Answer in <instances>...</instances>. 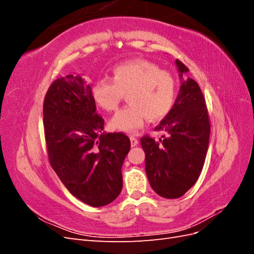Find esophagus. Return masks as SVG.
<instances>
[{"label": "esophagus", "instance_id": "34e87169", "mask_svg": "<svg viewBox=\"0 0 254 254\" xmlns=\"http://www.w3.org/2000/svg\"><path fill=\"white\" fill-rule=\"evenodd\" d=\"M130 143H131V147H134V146H136L137 143H139V140L134 136H130Z\"/></svg>", "mask_w": 254, "mask_h": 254}]
</instances>
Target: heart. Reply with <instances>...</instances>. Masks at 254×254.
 <instances>
[{
    "instance_id": "heart-1",
    "label": "heart",
    "mask_w": 254,
    "mask_h": 254,
    "mask_svg": "<svg viewBox=\"0 0 254 254\" xmlns=\"http://www.w3.org/2000/svg\"><path fill=\"white\" fill-rule=\"evenodd\" d=\"M176 80L167 71L147 60H130L118 64L112 79L103 77L92 88L95 103L106 111H115L127 94L130 103L111 120L112 128L133 133L151 122L163 119L171 111L176 97Z\"/></svg>"
}]
</instances>
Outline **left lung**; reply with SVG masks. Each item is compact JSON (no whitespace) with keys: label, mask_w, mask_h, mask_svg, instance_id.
I'll list each match as a JSON object with an SVG mask.
<instances>
[{"label":"left lung","mask_w":254,"mask_h":254,"mask_svg":"<svg viewBox=\"0 0 254 254\" xmlns=\"http://www.w3.org/2000/svg\"><path fill=\"white\" fill-rule=\"evenodd\" d=\"M176 64L182 78L189 68L179 59ZM210 129L201 89L194 79L183 80L173 108L155 128L162 136L156 140L146 134L141 139L146 174L158 195L179 198L196 183L204 164Z\"/></svg>","instance_id":"obj_1"}]
</instances>
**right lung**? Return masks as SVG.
<instances>
[{"instance_id":"obj_1","label":"right lung","mask_w":254,"mask_h":254,"mask_svg":"<svg viewBox=\"0 0 254 254\" xmlns=\"http://www.w3.org/2000/svg\"><path fill=\"white\" fill-rule=\"evenodd\" d=\"M104 124L91 84L81 76L52 82L43 103L50 163L68 191L91 206L109 204L120 195L130 149L126 134L103 133Z\"/></svg>"}]
</instances>
